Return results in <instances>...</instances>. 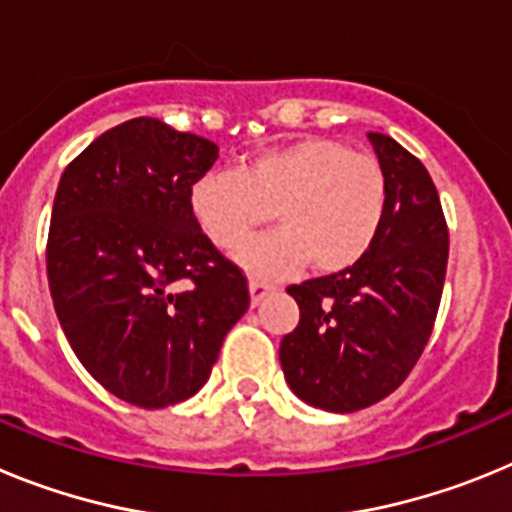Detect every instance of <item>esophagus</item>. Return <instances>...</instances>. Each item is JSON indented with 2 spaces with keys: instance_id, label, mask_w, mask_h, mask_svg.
I'll return each mask as SVG.
<instances>
[{
  "instance_id": "1",
  "label": "esophagus",
  "mask_w": 512,
  "mask_h": 512,
  "mask_svg": "<svg viewBox=\"0 0 512 512\" xmlns=\"http://www.w3.org/2000/svg\"><path fill=\"white\" fill-rule=\"evenodd\" d=\"M248 289H251V305L256 307L266 295H271V292H274L277 287L269 282H264V279H251V282H248Z\"/></svg>"
}]
</instances>
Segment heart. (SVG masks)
<instances>
[{
	"instance_id": "1",
	"label": "heart",
	"mask_w": 512,
	"mask_h": 512,
	"mask_svg": "<svg viewBox=\"0 0 512 512\" xmlns=\"http://www.w3.org/2000/svg\"><path fill=\"white\" fill-rule=\"evenodd\" d=\"M205 235L223 251L271 220L282 228L246 243L238 259L256 274L284 277L307 261L320 274L354 266L377 241L387 212L379 158L330 138H302L248 158L241 171H207L189 192Z\"/></svg>"
}]
</instances>
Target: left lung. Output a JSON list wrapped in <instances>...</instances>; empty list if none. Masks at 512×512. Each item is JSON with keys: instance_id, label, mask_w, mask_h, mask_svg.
<instances>
[{"instance_id": "1", "label": "left lung", "mask_w": 512, "mask_h": 512, "mask_svg": "<svg viewBox=\"0 0 512 512\" xmlns=\"http://www.w3.org/2000/svg\"><path fill=\"white\" fill-rule=\"evenodd\" d=\"M387 174V212L372 248L348 269L292 284L300 323L279 343L300 400L356 413L384 400L418 364L441 305L449 225L431 174L384 133H369Z\"/></svg>"}]
</instances>
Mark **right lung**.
I'll return each instance as SVG.
<instances>
[{
    "mask_svg": "<svg viewBox=\"0 0 512 512\" xmlns=\"http://www.w3.org/2000/svg\"><path fill=\"white\" fill-rule=\"evenodd\" d=\"M217 146L153 117L99 135L56 189L45 269L58 323L89 374L138 408L202 390L251 305L243 269L189 207Z\"/></svg>",
    "mask_w": 512,
    "mask_h": 512,
    "instance_id": "1",
    "label": "right lung"
}]
</instances>
